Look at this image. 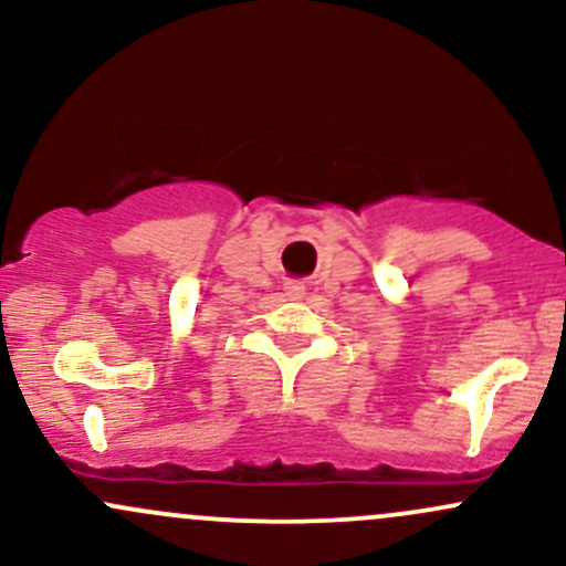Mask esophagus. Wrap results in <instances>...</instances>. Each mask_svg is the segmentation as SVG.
Returning <instances> with one entry per match:
<instances>
[{
	"instance_id": "34e87169",
	"label": "esophagus",
	"mask_w": 566,
	"mask_h": 566,
	"mask_svg": "<svg viewBox=\"0 0 566 566\" xmlns=\"http://www.w3.org/2000/svg\"><path fill=\"white\" fill-rule=\"evenodd\" d=\"M284 295L293 297V301H301V297L306 295V287H303L301 282H287L284 284Z\"/></svg>"
}]
</instances>
